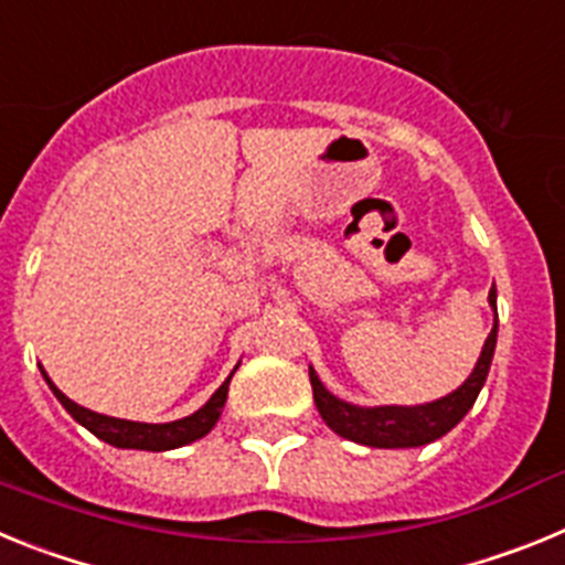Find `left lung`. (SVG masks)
<instances>
[{"instance_id":"left-lung-1","label":"left lung","mask_w":565,"mask_h":565,"mask_svg":"<svg viewBox=\"0 0 565 565\" xmlns=\"http://www.w3.org/2000/svg\"><path fill=\"white\" fill-rule=\"evenodd\" d=\"M489 302L495 306L492 294H489ZM495 337L498 322L492 326L487 342H483L476 371L469 373V379L458 391L438 398V402L418 404V407H353V404L331 396L326 391V384L319 382V376L313 373V367H308L319 416L337 436L351 438V441L364 444V447L396 450V447H422V444L436 441L444 433H450L467 416L469 407L476 404L478 393H481L483 382H487L492 353H495Z\"/></svg>"}]
</instances>
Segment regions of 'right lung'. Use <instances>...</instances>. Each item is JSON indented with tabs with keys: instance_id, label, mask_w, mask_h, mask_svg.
<instances>
[{
	"instance_id": "add662e5",
	"label": "right lung",
	"mask_w": 565,
	"mask_h": 565,
	"mask_svg": "<svg viewBox=\"0 0 565 565\" xmlns=\"http://www.w3.org/2000/svg\"><path fill=\"white\" fill-rule=\"evenodd\" d=\"M228 382H232V376H228L226 382L217 387V393L203 404L201 411L192 413V416L178 418V422H169V424H143V422H124V418L102 416V413L87 411V407H82V404L70 402V398L58 391L56 384L47 379L50 391L56 393L58 402L64 404V411L76 418L82 427H87L93 436L113 444V447H124V450H149V452L174 450V447H183V444L198 441V438L206 436L214 424H217V418H221L223 404H226V396H228Z\"/></svg>"
}]
</instances>
